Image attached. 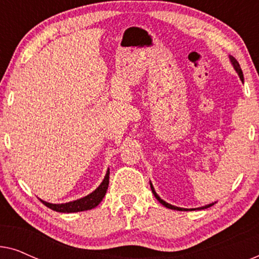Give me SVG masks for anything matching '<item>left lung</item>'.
Segmentation results:
<instances>
[{
  "mask_svg": "<svg viewBox=\"0 0 259 259\" xmlns=\"http://www.w3.org/2000/svg\"><path fill=\"white\" fill-rule=\"evenodd\" d=\"M230 60H231V62H232V65H233V67H235V69H236V72L238 73V75H239V77H240V80L242 81H244V76H243V72H242V68H240V66H239V63H238V61H237V60L233 58V56H230ZM151 190H152V192H153V194H154V197L157 198L158 199V201L160 204H162L164 205L165 207H167V208H171V210H177V211H186V208H182V207H177V206H173V205H171V204H168V203H166V201H164L161 199L160 197L158 196L157 193H155V191H154V189H153V186H152V184H151ZM212 205L213 204H208V205H206V206H203V207H198V210H201V208H207V207H210V206H212ZM194 210H196V208H194Z\"/></svg>",
  "mask_w": 259,
  "mask_h": 259,
  "instance_id": "obj_1",
  "label": "left lung"
}]
</instances>
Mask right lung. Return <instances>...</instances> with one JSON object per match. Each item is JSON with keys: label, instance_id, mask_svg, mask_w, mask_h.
Masks as SVG:
<instances>
[{"label": "right lung", "instance_id": "add662e5", "mask_svg": "<svg viewBox=\"0 0 259 259\" xmlns=\"http://www.w3.org/2000/svg\"><path fill=\"white\" fill-rule=\"evenodd\" d=\"M108 184H109V169L107 171V173H106L105 179L102 180L100 186H99L94 192H92L86 197L81 198V199L70 201V203H66V204H51V203H47V201H44L41 199L40 200L47 207L52 208V210H54L56 212H63V213H72V212L92 210V208L98 206V205L101 203L102 198L105 197L106 192H107Z\"/></svg>", "mask_w": 259, "mask_h": 259}]
</instances>
